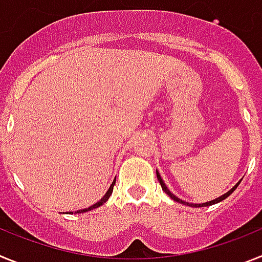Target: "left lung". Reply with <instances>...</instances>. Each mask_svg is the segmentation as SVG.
<instances>
[{"label": "left lung", "instance_id": "obj_1", "mask_svg": "<svg viewBox=\"0 0 262 262\" xmlns=\"http://www.w3.org/2000/svg\"><path fill=\"white\" fill-rule=\"evenodd\" d=\"M156 174H157V180H159L160 185H161V187H163V190L165 191V193L168 194V195L170 196V198H172L173 201H176V202H178V203H182V205L191 206V207H206V206H211V205H215V203H217V202H222V201H223V200H226L227 196H230L231 194L233 193V190H235L236 187L239 186V184H240V181H239V182H237V184L235 185V186L232 187V189H231L230 191H227L226 194H223V195H222V196H219V198H216V200H214V201H210V202H206V203H189V202H185V201L180 200V198H177V196H176L174 194L172 193V191L169 190L168 187H166L165 182L163 181V178H161V176H160V173L157 172V170H156Z\"/></svg>", "mask_w": 262, "mask_h": 262}]
</instances>
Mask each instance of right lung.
Returning a JSON list of instances; mask_svg holds the SVG:
<instances>
[{
	"mask_svg": "<svg viewBox=\"0 0 262 262\" xmlns=\"http://www.w3.org/2000/svg\"><path fill=\"white\" fill-rule=\"evenodd\" d=\"M114 185H115V180H114V181H113V184L110 185V187H108V190L106 191V194H105V195H103L102 198H101V201H98V202H97V203H94V205H93V206H90V207H88V209L77 210V211H76V214H81V212H86V211H90V210L97 209V207H99V206H102L103 203H105L106 201H107L108 198H110L111 193H113V187H114ZM71 214H73V212H71Z\"/></svg>",
	"mask_w": 262,
	"mask_h": 262,
	"instance_id": "add662e5",
	"label": "right lung"
}]
</instances>
